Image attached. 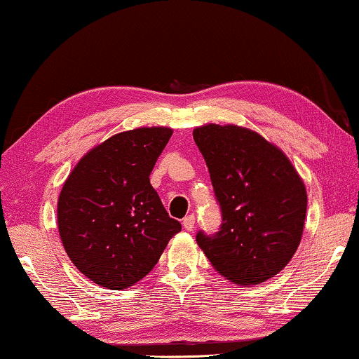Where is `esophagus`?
I'll return each mask as SVG.
<instances>
[{"label":"esophagus","instance_id":"34e87169","mask_svg":"<svg viewBox=\"0 0 359 359\" xmlns=\"http://www.w3.org/2000/svg\"><path fill=\"white\" fill-rule=\"evenodd\" d=\"M194 224H196V217H194V214H189V216H186L183 219V227L186 231H193L194 229Z\"/></svg>","mask_w":359,"mask_h":359}]
</instances>
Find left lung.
Segmentation results:
<instances>
[{
    "label": "left lung",
    "mask_w": 359,
    "mask_h": 359,
    "mask_svg": "<svg viewBox=\"0 0 359 359\" xmlns=\"http://www.w3.org/2000/svg\"><path fill=\"white\" fill-rule=\"evenodd\" d=\"M193 137L222 212L221 231L198 232V245L237 285H257L277 276L304 234V180L280 148L250 128L208 123L194 128Z\"/></svg>",
    "instance_id": "obj_1"
}]
</instances>
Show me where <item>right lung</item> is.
Masks as SVG:
<instances>
[{
  "mask_svg": "<svg viewBox=\"0 0 359 359\" xmlns=\"http://www.w3.org/2000/svg\"><path fill=\"white\" fill-rule=\"evenodd\" d=\"M171 135L168 127L114 135L79 160L60 189V241L72 264L97 285H135L181 231L150 184Z\"/></svg>",
  "mask_w": 359,
  "mask_h": 359,
  "instance_id": "right-lung-1",
  "label": "right lung"
}]
</instances>
